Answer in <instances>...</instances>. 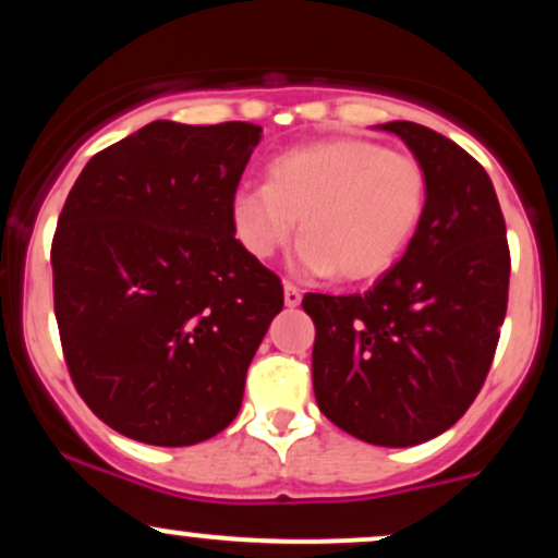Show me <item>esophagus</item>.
Segmentation results:
<instances>
[{
	"label": "esophagus",
	"mask_w": 558,
	"mask_h": 558,
	"mask_svg": "<svg viewBox=\"0 0 558 558\" xmlns=\"http://www.w3.org/2000/svg\"><path fill=\"white\" fill-rule=\"evenodd\" d=\"M283 299H286V306H299L301 304V291L293 283H286L283 286Z\"/></svg>",
	"instance_id": "esophagus-1"
}]
</instances>
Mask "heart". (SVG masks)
I'll list each match as a JSON object with an SVG mask.
<instances>
[{
  "label": "heart",
  "instance_id": "obj_1",
  "mask_svg": "<svg viewBox=\"0 0 558 558\" xmlns=\"http://www.w3.org/2000/svg\"><path fill=\"white\" fill-rule=\"evenodd\" d=\"M425 207L427 172L417 157L332 138L275 157L267 183L235 191L230 220L246 254L270 259L301 217L296 270L364 280L401 257Z\"/></svg>",
  "mask_w": 558,
  "mask_h": 558
}]
</instances>
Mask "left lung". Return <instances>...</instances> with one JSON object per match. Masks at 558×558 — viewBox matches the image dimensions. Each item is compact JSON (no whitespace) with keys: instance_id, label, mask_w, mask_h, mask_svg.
Here are the masks:
<instances>
[{"instance_id":"left-lung-1","label":"left lung","mask_w":558,"mask_h":558,"mask_svg":"<svg viewBox=\"0 0 558 558\" xmlns=\"http://www.w3.org/2000/svg\"><path fill=\"white\" fill-rule=\"evenodd\" d=\"M427 172L403 257L367 293H306L319 412L375 446H417L453 425L488 377L509 301V243L488 172L451 138L380 125Z\"/></svg>"}]
</instances>
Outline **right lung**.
Listing matches in <instances>:
<instances>
[{"label":"right lung","mask_w":558,"mask_h":558,"mask_svg":"<svg viewBox=\"0 0 558 558\" xmlns=\"http://www.w3.org/2000/svg\"><path fill=\"white\" fill-rule=\"evenodd\" d=\"M262 128L155 120L75 181L52 241L73 386L112 430L194 446L226 430L283 286L235 239L230 202Z\"/></svg>","instance_id":"obj_1"}]
</instances>
